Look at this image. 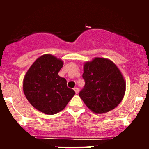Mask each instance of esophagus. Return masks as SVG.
<instances>
[{"label":"esophagus","mask_w":149,"mask_h":149,"mask_svg":"<svg viewBox=\"0 0 149 149\" xmlns=\"http://www.w3.org/2000/svg\"><path fill=\"white\" fill-rule=\"evenodd\" d=\"M73 89H74V91H75V92H76V94H78V93L79 92V88H77V87L74 88H73Z\"/></svg>","instance_id":"obj_1"}]
</instances>
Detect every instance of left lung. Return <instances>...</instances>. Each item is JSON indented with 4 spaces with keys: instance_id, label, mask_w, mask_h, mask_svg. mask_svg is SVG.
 Returning a JSON list of instances; mask_svg holds the SVG:
<instances>
[{
    "instance_id": "left-lung-1",
    "label": "left lung",
    "mask_w": 149,
    "mask_h": 149,
    "mask_svg": "<svg viewBox=\"0 0 149 149\" xmlns=\"http://www.w3.org/2000/svg\"><path fill=\"white\" fill-rule=\"evenodd\" d=\"M83 78L85 86L79 97L94 113L109 112L123 100L125 81L120 69L111 60L94 58L85 62Z\"/></svg>"
}]
</instances>
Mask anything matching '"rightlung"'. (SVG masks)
Returning a JSON list of instances; mask_svg holds the SVG:
<instances>
[{
    "mask_svg": "<svg viewBox=\"0 0 149 149\" xmlns=\"http://www.w3.org/2000/svg\"><path fill=\"white\" fill-rule=\"evenodd\" d=\"M63 61L51 54L39 57L30 66L23 80V91L29 102L46 115L62 111L75 94L58 72Z\"/></svg>",
    "mask_w": 149,
    "mask_h": 149,
    "instance_id": "right-lung-1",
    "label": "right lung"
}]
</instances>
